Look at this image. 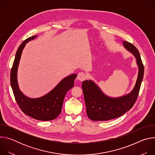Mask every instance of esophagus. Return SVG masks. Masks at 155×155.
Segmentation results:
<instances>
[{
	"mask_svg": "<svg viewBox=\"0 0 155 155\" xmlns=\"http://www.w3.org/2000/svg\"><path fill=\"white\" fill-rule=\"evenodd\" d=\"M77 79L80 81H83L86 79V75L83 72H80L77 75Z\"/></svg>",
	"mask_w": 155,
	"mask_h": 155,
	"instance_id": "34e87169",
	"label": "esophagus"
}]
</instances>
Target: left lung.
Returning a JSON list of instances; mask_svg holds the SVG:
<instances>
[{
  "mask_svg": "<svg viewBox=\"0 0 155 155\" xmlns=\"http://www.w3.org/2000/svg\"><path fill=\"white\" fill-rule=\"evenodd\" d=\"M124 48L133 54L136 58L139 73L136 84L129 94L119 97H110L105 95L100 87L92 80H85L82 83L86 114L93 121H108L121 117L133 107L140 90L143 77L144 67L140 53L132 43L123 41Z\"/></svg>",
  "mask_w": 155,
  "mask_h": 155,
  "instance_id": "obj_1",
  "label": "left lung"
}]
</instances>
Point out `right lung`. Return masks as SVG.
Returning <instances> with one entry per match:
<instances>
[{
	"instance_id": "right-lung-1",
	"label": "right lung",
	"mask_w": 155,
	"mask_h": 155,
	"mask_svg": "<svg viewBox=\"0 0 155 155\" xmlns=\"http://www.w3.org/2000/svg\"><path fill=\"white\" fill-rule=\"evenodd\" d=\"M35 37L37 35L29 37L19 47L11 69L10 83L15 100L22 111L35 120L50 121L56 118L61 114L65 94L74 86V80L77 75L72 74L64 78L50 92L42 97L32 99L26 96L18 86V68L26 43Z\"/></svg>"
}]
</instances>
